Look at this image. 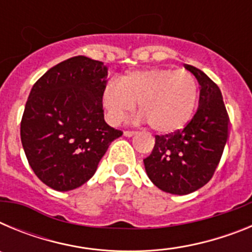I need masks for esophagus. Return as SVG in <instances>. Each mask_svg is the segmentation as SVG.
Instances as JSON below:
<instances>
[{
	"label": "esophagus",
	"instance_id": "1",
	"mask_svg": "<svg viewBox=\"0 0 252 252\" xmlns=\"http://www.w3.org/2000/svg\"><path fill=\"white\" fill-rule=\"evenodd\" d=\"M136 131H128V130H126V131H124V135L125 136H127V137H131V136H133V135H136Z\"/></svg>",
	"mask_w": 252,
	"mask_h": 252
}]
</instances>
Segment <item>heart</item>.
<instances>
[{
  "mask_svg": "<svg viewBox=\"0 0 252 252\" xmlns=\"http://www.w3.org/2000/svg\"><path fill=\"white\" fill-rule=\"evenodd\" d=\"M198 98L194 75L184 69L151 68L135 70L110 81L102 102L111 124L117 125L133 112L136 103L153 130L171 133L192 119Z\"/></svg>",
  "mask_w": 252,
  "mask_h": 252,
  "instance_id": "b5f03b06",
  "label": "heart"
}]
</instances>
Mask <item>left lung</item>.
Segmentation results:
<instances>
[{"label": "left lung", "instance_id": "left-lung-1", "mask_svg": "<svg viewBox=\"0 0 252 252\" xmlns=\"http://www.w3.org/2000/svg\"><path fill=\"white\" fill-rule=\"evenodd\" d=\"M199 83V106L184 128L157 135L144 159L148 177L171 194H189L212 179L228 137V113L217 84L193 65L186 64Z\"/></svg>", "mask_w": 252, "mask_h": 252}]
</instances>
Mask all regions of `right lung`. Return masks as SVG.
I'll return each instance as SVG.
<instances>
[{"mask_svg":"<svg viewBox=\"0 0 252 252\" xmlns=\"http://www.w3.org/2000/svg\"><path fill=\"white\" fill-rule=\"evenodd\" d=\"M107 68L73 57L32 86L21 119V142L35 175L60 192L90 180L111 142L122 135L104 121Z\"/></svg>","mask_w":252,"mask_h":252,"instance_id":"1","label":"right lung"}]
</instances>
